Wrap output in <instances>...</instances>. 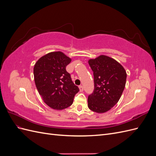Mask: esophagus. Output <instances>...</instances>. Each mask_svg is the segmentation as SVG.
<instances>
[{"label":"esophagus","mask_w":156,"mask_h":156,"mask_svg":"<svg viewBox=\"0 0 156 156\" xmlns=\"http://www.w3.org/2000/svg\"><path fill=\"white\" fill-rule=\"evenodd\" d=\"M79 90H80V92H83V91L84 88H83V87L82 85H80V86L79 87Z\"/></svg>","instance_id":"34e87169"}]
</instances>
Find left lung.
Segmentation results:
<instances>
[{
  "mask_svg": "<svg viewBox=\"0 0 156 156\" xmlns=\"http://www.w3.org/2000/svg\"><path fill=\"white\" fill-rule=\"evenodd\" d=\"M88 64L93 71L94 90L88 97V107L94 112H105L119 101L126 86V72L116 60L105 55L90 59Z\"/></svg>",
  "mask_w": 156,
  "mask_h": 156,
  "instance_id": "8db88e82",
  "label": "left lung"
}]
</instances>
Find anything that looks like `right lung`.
Returning a JSON list of instances; mask_svg holds the SVG:
<instances>
[{"label": "right lung", "mask_w": 156, "mask_h": 156, "mask_svg": "<svg viewBox=\"0 0 156 156\" xmlns=\"http://www.w3.org/2000/svg\"><path fill=\"white\" fill-rule=\"evenodd\" d=\"M72 59L62 52H51L37 61L34 67L36 87L44 102L51 108L62 110L73 103L79 91L66 67Z\"/></svg>", "instance_id": "1"}]
</instances>
